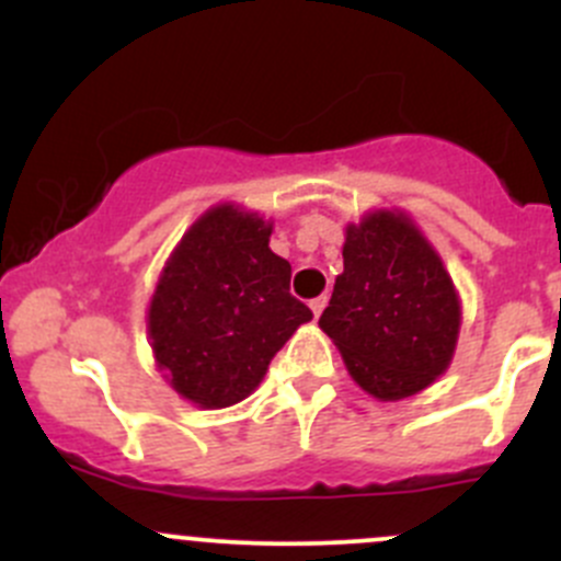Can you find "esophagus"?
<instances>
[{"label":"esophagus","mask_w":561,"mask_h":561,"mask_svg":"<svg viewBox=\"0 0 561 561\" xmlns=\"http://www.w3.org/2000/svg\"><path fill=\"white\" fill-rule=\"evenodd\" d=\"M325 304H328V298L320 296V298H314V301H309V309H312L314 317H320L322 309H325Z\"/></svg>","instance_id":"esophagus-1"}]
</instances>
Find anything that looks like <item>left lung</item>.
I'll list each match as a JSON object with an SVG mask.
<instances>
[{"label": "left lung", "instance_id": "8db88e82", "mask_svg": "<svg viewBox=\"0 0 561 561\" xmlns=\"http://www.w3.org/2000/svg\"><path fill=\"white\" fill-rule=\"evenodd\" d=\"M344 271L320 317L350 377L380 401H401L448 371L461 298L410 214L375 208L344 228Z\"/></svg>", "mask_w": 561, "mask_h": 561}]
</instances>
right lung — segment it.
<instances>
[{
  "instance_id": "add662e5",
  "label": "right lung",
  "mask_w": 561,
  "mask_h": 561,
  "mask_svg": "<svg viewBox=\"0 0 561 561\" xmlns=\"http://www.w3.org/2000/svg\"><path fill=\"white\" fill-rule=\"evenodd\" d=\"M274 225L219 203L181 236L151 293L146 328L157 369L201 410L244 401L309 307L290 296V263L271 252Z\"/></svg>"
}]
</instances>
